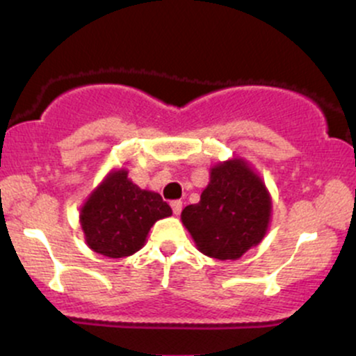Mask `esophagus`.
Wrapping results in <instances>:
<instances>
[{"label": "esophagus", "mask_w": 356, "mask_h": 356, "mask_svg": "<svg viewBox=\"0 0 356 356\" xmlns=\"http://www.w3.org/2000/svg\"><path fill=\"white\" fill-rule=\"evenodd\" d=\"M170 207H172V212L175 216H179L182 212V202L181 201H172V202H170Z\"/></svg>", "instance_id": "1"}]
</instances>
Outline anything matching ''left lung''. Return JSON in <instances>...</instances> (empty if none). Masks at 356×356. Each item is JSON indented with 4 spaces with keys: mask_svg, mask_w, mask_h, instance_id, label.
Instances as JSON below:
<instances>
[{
    "mask_svg": "<svg viewBox=\"0 0 356 356\" xmlns=\"http://www.w3.org/2000/svg\"><path fill=\"white\" fill-rule=\"evenodd\" d=\"M209 174L201 201L182 211V224L202 254L219 261L239 259L266 236L271 194L244 159L219 162Z\"/></svg>",
    "mask_w": 356,
    "mask_h": 356,
    "instance_id": "1",
    "label": "left lung"
}]
</instances>
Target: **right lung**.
Returning a JSON list of instances; mask_svg holds the SVG:
<instances>
[{
  "label": "right lung",
  "instance_id": "obj_1",
  "mask_svg": "<svg viewBox=\"0 0 356 356\" xmlns=\"http://www.w3.org/2000/svg\"><path fill=\"white\" fill-rule=\"evenodd\" d=\"M170 214L161 194L140 189L122 167L110 170L88 195L80 209V226L92 251L125 257L144 246L150 227Z\"/></svg>",
  "mask_w": 356,
  "mask_h": 356
}]
</instances>
